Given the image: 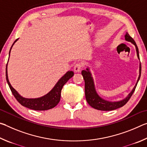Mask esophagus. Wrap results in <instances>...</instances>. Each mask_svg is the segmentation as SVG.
<instances>
[{"label": "esophagus", "mask_w": 147, "mask_h": 147, "mask_svg": "<svg viewBox=\"0 0 147 147\" xmlns=\"http://www.w3.org/2000/svg\"><path fill=\"white\" fill-rule=\"evenodd\" d=\"M82 68V64L81 63H77L74 67V71L76 73H79Z\"/></svg>", "instance_id": "obj_1"}]
</instances>
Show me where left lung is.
I'll return each instance as SVG.
<instances>
[{"label": "left lung", "mask_w": 147, "mask_h": 147, "mask_svg": "<svg viewBox=\"0 0 147 147\" xmlns=\"http://www.w3.org/2000/svg\"><path fill=\"white\" fill-rule=\"evenodd\" d=\"M124 38H125L126 41L130 42V43H132L136 47L137 56H138V58L139 59L138 47L137 46L135 41L131 38L130 35L128 34V32L126 33L125 36H124ZM141 73V65L140 62V63H139V75L138 77V81H137L136 85L134 86L132 90H131L130 93L128 94V96H126L125 98H124L121 100L112 102L104 100V98L100 97V96L98 94V93H96L95 86H94L93 78V76H92V74L90 70H89V68L88 67L86 69V70H83L82 71V74L84 79V82H85V94L87 102H88V103L92 107V108L101 111L114 110V109H116L121 108V107H123L124 105H125V104L127 103V102L129 100V99L130 98L131 95H132V94L134 93V91H135L137 84H138L139 80L140 78Z\"/></svg>", "instance_id": "left-lung-1"}]
</instances>
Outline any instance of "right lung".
I'll return each mask as SVG.
<instances>
[{"label": "right lung", "instance_id": "1", "mask_svg": "<svg viewBox=\"0 0 147 147\" xmlns=\"http://www.w3.org/2000/svg\"><path fill=\"white\" fill-rule=\"evenodd\" d=\"M18 39H17L16 40L14 41L13 45H12L11 49L9 50V54H10L12 47L13 46L15 43H16ZM7 67H8V63L6 65V81L7 82H8L9 88L11 89V93L13 94L15 98H16V100L18 101L22 106L26 107V108H28L29 109H34V110L37 111H44L54 108V107L59 103V100H60L61 91L62 89V88H63V86H64V84L74 75L73 71H69L59 80L58 82H57L56 84V85L54 86V88L51 89V91H50L48 93L45 94V95L41 96V97L36 98H27L20 95L18 93V92L11 86L10 83H9L8 76V69H7Z\"/></svg>", "mask_w": 147, "mask_h": 147}]
</instances>
